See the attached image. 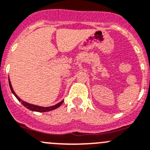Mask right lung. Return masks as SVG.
I'll list each match as a JSON object with an SVG mask.
<instances>
[{"label":"right lung","instance_id":"1","mask_svg":"<svg viewBox=\"0 0 150 150\" xmlns=\"http://www.w3.org/2000/svg\"><path fill=\"white\" fill-rule=\"evenodd\" d=\"M9 86H10V89H11V91H12V92L13 93L14 95H15V97L17 98V99H18L19 101L21 102L22 104L25 107H26L27 109H29V110H32V111H35V112H49V111H51V110H55V109L58 108V107L61 106V104L63 103V102H64V100H62V101H61L60 103H57V104L54 105V106H52V107H39V106H35V105H33V104H30V103H26V102L23 101V100H22L21 99H20V98L18 97V96H17L16 94H15V92H14L13 89H12V85H11V83H10V81H9Z\"/></svg>","mask_w":150,"mask_h":150}]
</instances>
